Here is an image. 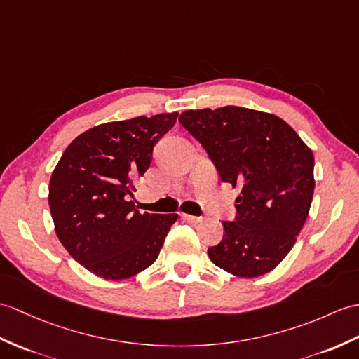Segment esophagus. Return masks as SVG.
Here are the masks:
<instances>
[{
    "label": "esophagus",
    "instance_id": "1",
    "mask_svg": "<svg viewBox=\"0 0 359 359\" xmlns=\"http://www.w3.org/2000/svg\"><path fill=\"white\" fill-rule=\"evenodd\" d=\"M182 219L187 222H191V223H198L203 220V217H197V215H189V214H182Z\"/></svg>",
    "mask_w": 359,
    "mask_h": 359
}]
</instances>
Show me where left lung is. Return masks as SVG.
I'll use <instances>...</instances> for the list:
<instances>
[{
    "label": "left lung",
    "instance_id": "1",
    "mask_svg": "<svg viewBox=\"0 0 359 359\" xmlns=\"http://www.w3.org/2000/svg\"><path fill=\"white\" fill-rule=\"evenodd\" d=\"M182 127L197 139L222 182L241 187L234 222H223L211 262L241 278L277 268L309 215L313 153L278 116L243 107L188 110Z\"/></svg>",
    "mask_w": 359,
    "mask_h": 359
}]
</instances>
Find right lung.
<instances>
[{
  "label": "right lung",
  "instance_id": "obj_1",
  "mask_svg": "<svg viewBox=\"0 0 359 359\" xmlns=\"http://www.w3.org/2000/svg\"><path fill=\"white\" fill-rule=\"evenodd\" d=\"M179 113L107 122L65 148L50 177L56 236L74 260L105 280L130 278L151 266L177 214L139 212L135 182Z\"/></svg>",
  "mask_w": 359,
  "mask_h": 359
}]
</instances>
